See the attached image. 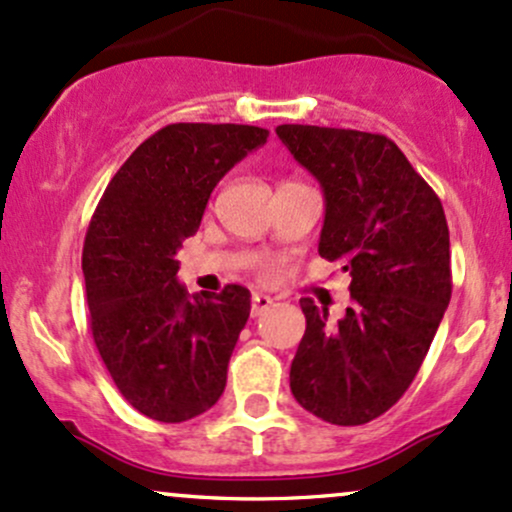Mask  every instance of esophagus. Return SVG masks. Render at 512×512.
<instances>
[{
	"instance_id": "34e87169",
	"label": "esophagus",
	"mask_w": 512,
	"mask_h": 512,
	"mask_svg": "<svg viewBox=\"0 0 512 512\" xmlns=\"http://www.w3.org/2000/svg\"><path fill=\"white\" fill-rule=\"evenodd\" d=\"M271 304H273L271 297L263 295V292H254V297H251V317H261Z\"/></svg>"
}]
</instances>
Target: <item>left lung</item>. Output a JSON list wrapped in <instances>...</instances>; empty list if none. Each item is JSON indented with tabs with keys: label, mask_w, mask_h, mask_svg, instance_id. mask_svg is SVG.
<instances>
[{
	"label": "left lung",
	"mask_w": 512,
	"mask_h": 512,
	"mask_svg": "<svg viewBox=\"0 0 512 512\" xmlns=\"http://www.w3.org/2000/svg\"><path fill=\"white\" fill-rule=\"evenodd\" d=\"M275 132L324 191L319 256L350 273L353 300L338 324L300 300L307 329L292 396L321 421L363 426L409 389L450 304L445 212L389 137L319 125Z\"/></svg>",
	"instance_id": "obj_1"
}]
</instances>
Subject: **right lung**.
Masks as SVG:
<instances>
[{
  "label": "right lung",
  "instance_id": "1",
  "mask_svg": "<svg viewBox=\"0 0 512 512\" xmlns=\"http://www.w3.org/2000/svg\"><path fill=\"white\" fill-rule=\"evenodd\" d=\"M266 140L254 125H166L120 166L91 217L82 271L94 343L118 392L154 421H188L225 392L251 292L188 295L176 254L212 188Z\"/></svg>",
  "mask_w": 512,
  "mask_h": 512
}]
</instances>
